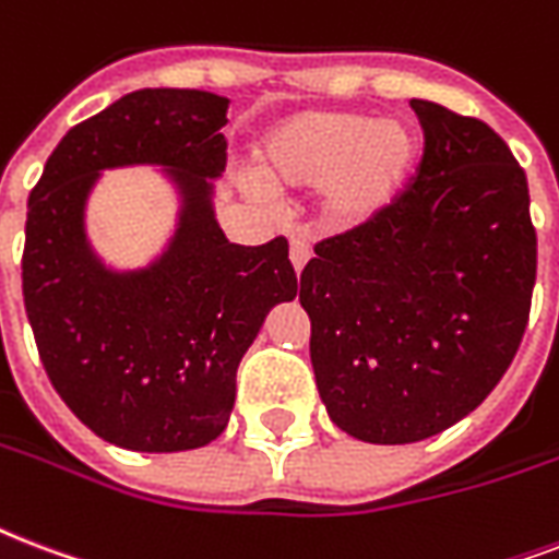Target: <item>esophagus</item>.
<instances>
[{"label":"esophagus","mask_w":559,"mask_h":559,"mask_svg":"<svg viewBox=\"0 0 559 559\" xmlns=\"http://www.w3.org/2000/svg\"><path fill=\"white\" fill-rule=\"evenodd\" d=\"M289 261H293V270L301 272L305 270V263L310 261V246L305 240H298V237H293L289 240Z\"/></svg>","instance_id":"1"}]
</instances>
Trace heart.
Here are the masks:
<instances>
[{"label":"heart","mask_w":559,"mask_h":559,"mask_svg":"<svg viewBox=\"0 0 559 559\" xmlns=\"http://www.w3.org/2000/svg\"><path fill=\"white\" fill-rule=\"evenodd\" d=\"M254 164L272 190H312L319 223L357 231L390 213L419 166V138L404 119L364 110L289 114L263 131Z\"/></svg>","instance_id":"1"}]
</instances>
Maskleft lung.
<instances>
[{"instance_id": "obj_1", "label": "left lung", "mask_w": 559, "mask_h": 559, "mask_svg": "<svg viewBox=\"0 0 559 559\" xmlns=\"http://www.w3.org/2000/svg\"><path fill=\"white\" fill-rule=\"evenodd\" d=\"M425 152L393 211L317 242L298 301L340 431L428 440L475 411L513 364L536 281L525 169L496 131L411 99Z\"/></svg>"}]
</instances>
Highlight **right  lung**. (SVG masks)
<instances>
[{
	"label": "right lung",
	"instance_id": "right-lung-1",
	"mask_svg": "<svg viewBox=\"0 0 559 559\" xmlns=\"http://www.w3.org/2000/svg\"><path fill=\"white\" fill-rule=\"evenodd\" d=\"M228 99L146 87L70 128L28 195L23 298L43 369L96 437L131 451L216 440L237 366L263 319L298 293L284 237L228 242L213 213ZM164 165L182 207L170 246L143 271L105 267L83 207L105 168Z\"/></svg>",
	"mask_w": 559,
	"mask_h": 559
}]
</instances>
